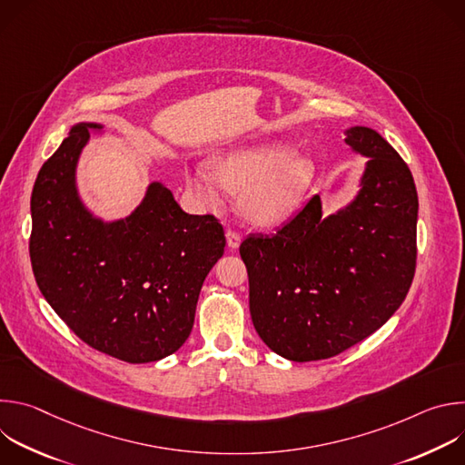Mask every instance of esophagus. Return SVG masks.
Returning <instances> with one entry per match:
<instances>
[{"instance_id":"esophagus-1","label":"esophagus","mask_w":465,"mask_h":465,"mask_svg":"<svg viewBox=\"0 0 465 465\" xmlns=\"http://www.w3.org/2000/svg\"><path fill=\"white\" fill-rule=\"evenodd\" d=\"M226 244H228L230 250H237L239 244H241V235H239L237 232L228 230V232H226Z\"/></svg>"}]
</instances>
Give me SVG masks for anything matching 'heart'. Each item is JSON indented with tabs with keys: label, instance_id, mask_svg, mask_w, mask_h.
<instances>
[{
	"label": "heart",
	"instance_id": "b5f03b06",
	"mask_svg": "<svg viewBox=\"0 0 465 465\" xmlns=\"http://www.w3.org/2000/svg\"><path fill=\"white\" fill-rule=\"evenodd\" d=\"M316 176L311 156L287 143H261L224 151L212 173L198 165L185 174L191 194L204 204L219 203V185L237 193L241 215L253 226L274 228L294 215Z\"/></svg>",
	"mask_w": 465,
	"mask_h": 465
}]
</instances>
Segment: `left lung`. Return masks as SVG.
<instances>
[{"label": "left lung", "instance_id": "1", "mask_svg": "<svg viewBox=\"0 0 465 465\" xmlns=\"http://www.w3.org/2000/svg\"><path fill=\"white\" fill-rule=\"evenodd\" d=\"M364 156L357 194L323 215L311 201L271 237L248 235L241 257L261 341L294 362L359 344L403 303L416 271L418 191L409 165L368 126L346 128Z\"/></svg>", "mask_w": 465, "mask_h": 465}]
</instances>
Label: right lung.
I'll list each match as a JSON object with an SVG mask.
<instances>
[{
    "mask_svg": "<svg viewBox=\"0 0 465 465\" xmlns=\"http://www.w3.org/2000/svg\"><path fill=\"white\" fill-rule=\"evenodd\" d=\"M104 124L75 123L42 165L29 242L45 302L88 346L132 364L156 362L187 341L198 294L226 239L212 215H187L160 180L126 217L88 208L77 167Z\"/></svg>",
    "mask_w": 465,
    "mask_h": 465,
    "instance_id": "obj_1",
    "label": "right lung"
}]
</instances>
